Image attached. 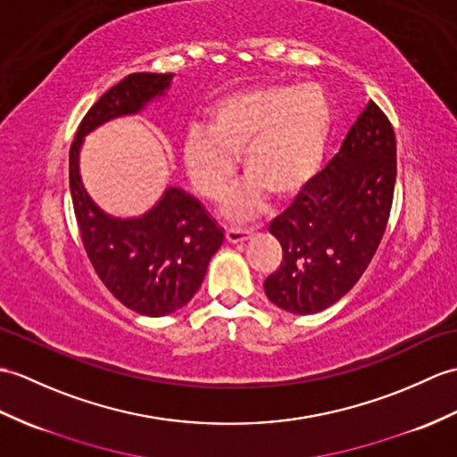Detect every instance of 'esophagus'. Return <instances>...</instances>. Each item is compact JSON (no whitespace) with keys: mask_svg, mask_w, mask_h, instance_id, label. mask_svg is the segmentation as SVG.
Listing matches in <instances>:
<instances>
[{"mask_svg":"<svg viewBox=\"0 0 457 457\" xmlns=\"http://www.w3.org/2000/svg\"><path fill=\"white\" fill-rule=\"evenodd\" d=\"M253 236V231L249 228H237V226H231L226 229V237L229 243H239V241H245Z\"/></svg>","mask_w":457,"mask_h":457,"instance_id":"esophagus-1","label":"esophagus"}]
</instances>
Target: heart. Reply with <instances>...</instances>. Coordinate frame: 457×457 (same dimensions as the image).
<instances>
[{
    "instance_id": "heart-1",
    "label": "heart",
    "mask_w": 457,
    "mask_h": 457,
    "mask_svg": "<svg viewBox=\"0 0 457 457\" xmlns=\"http://www.w3.org/2000/svg\"><path fill=\"white\" fill-rule=\"evenodd\" d=\"M331 104L317 85H262L221 99L206 132L190 130L185 163L203 196L216 200L233 175V155L251 180L228 204L243 218L262 206V190L292 198L320 173L331 132Z\"/></svg>"
}]
</instances>
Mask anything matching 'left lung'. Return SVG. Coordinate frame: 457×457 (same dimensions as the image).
Masks as SVG:
<instances>
[{
	"mask_svg": "<svg viewBox=\"0 0 457 457\" xmlns=\"http://www.w3.org/2000/svg\"><path fill=\"white\" fill-rule=\"evenodd\" d=\"M397 177L395 132L370 99L323 171L269 224L282 262L264 294L290 313H317L360 280L384 237Z\"/></svg>",
	"mask_w": 457,
	"mask_h": 457,
	"instance_id": "left-lung-1",
	"label": "left lung"
}]
</instances>
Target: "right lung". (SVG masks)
<instances>
[{"label":"right lung","instance_id":"obj_1","mask_svg":"<svg viewBox=\"0 0 457 457\" xmlns=\"http://www.w3.org/2000/svg\"><path fill=\"white\" fill-rule=\"evenodd\" d=\"M171 73L136 71L120 79L85 112L70 147V190L83 249L101 282L132 312L162 317L190 302L221 243L218 228L198 200L169 188L159 204L137 220H114L91 203L79 180L83 136L114 116L140 111L162 95Z\"/></svg>","mask_w":457,"mask_h":457}]
</instances>
